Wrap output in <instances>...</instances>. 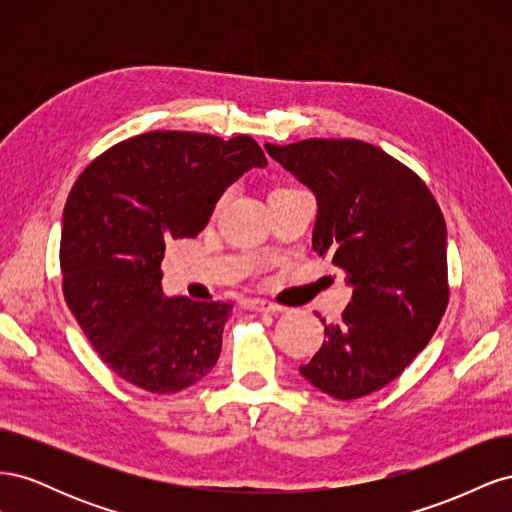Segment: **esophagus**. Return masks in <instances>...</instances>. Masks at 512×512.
<instances>
[{
  "mask_svg": "<svg viewBox=\"0 0 512 512\" xmlns=\"http://www.w3.org/2000/svg\"><path fill=\"white\" fill-rule=\"evenodd\" d=\"M245 307L252 309V312H258V314H275V312H280V309H282V307H277L275 303L265 301V299H250L245 303Z\"/></svg>",
  "mask_w": 512,
  "mask_h": 512,
  "instance_id": "esophagus-1",
  "label": "esophagus"
}]
</instances>
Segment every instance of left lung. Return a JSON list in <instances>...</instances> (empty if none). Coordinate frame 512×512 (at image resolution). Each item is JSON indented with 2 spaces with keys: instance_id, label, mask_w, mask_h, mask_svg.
<instances>
[{
  "instance_id": "obj_1",
  "label": "left lung",
  "mask_w": 512,
  "mask_h": 512,
  "mask_svg": "<svg viewBox=\"0 0 512 512\" xmlns=\"http://www.w3.org/2000/svg\"><path fill=\"white\" fill-rule=\"evenodd\" d=\"M316 196L312 247L346 273L352 301L301 376L335 399L393 382L448 303L446 224L427 185L380 147L339 138L265 145Z\"/></svg>"
}]
</instances>
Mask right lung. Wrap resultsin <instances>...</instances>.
<instances>
[{"label": "right lung", "mask_w": 512, "mask_h": 512, "mask_svg": "<svg viewBox=\"0 0 512 512\" xmlns=\"http://www.w3.org/2000/svg\"><path fill=\"white\" fill-rule=\"evenodd\" d=\"M265 166L250 136L147 132L76 179L61 218L64 297L119 378L168 395L218 363L232 305L166 297V241L198 237L228 185Z\"/></svg>", "instance_id": "add662e5"}]
</instances>
